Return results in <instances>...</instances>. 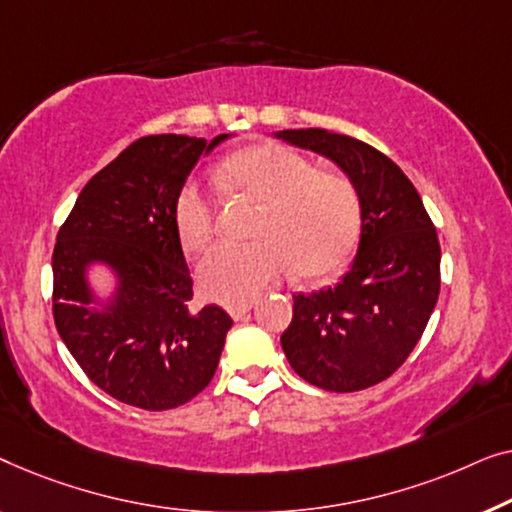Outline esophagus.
<instances>
[{"label":"esophagus","instance_id":"obj_1","mask_svg":"<svg viewBox=\"0 0 512 512\" xmlns=\"http://www.w3.org/2000/svg\"><path fill=\"white\" fill-rule=\"evenodd\" d=\"M250 308H253V304H250V301H243V304H232V306H227V313L232 315L234 320H241L243 315H246Z\"/></svg>","mask_w":512,"mask_h":512}]
</instances>
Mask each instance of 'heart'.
I'll return each instance as SVG.
<instances>
[{
  "label": "heart",
  "mask_w": 512,
  "mask_h": 512,
  "mask_svg": "<svg viewBox=\"0 0 512 512\" xmlns=\"http://www.w3.org/2000/svg\"><path fill=\"white\" fill-rule=\"evenodd\" d=\"M222 181L262 204L257 241H222L201 257L197 278L206 297L222 304L253 299L266 283L297 266L322 276L355 248L362 206L341 174H315L313 164L280 146H259L225 164ZM176 227L185 248L201 250L215 232V197L192 178L176 197Z\"/></svg>",
  "instance_id": "obj_1"
}]
</instances>
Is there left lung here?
I'll list each match as a JSON object with an SVG mask.
<instances>
[{"instance_id": "1", "label": "left lung", "mask_w": 512, "mask_h": 512, "mask_svg": "<svg viewBox=\"0 0 512 512\" xmlns=\"http://www.w3.org/2000/svg\"><path fill=\"white\" fill-rule=\"evenodd\" d=\"M325 157L362 206L357 255L336 285L294 294L280 336L287 362L327 392H359L390 378L420 341L441 290V246L420 194L390 157L329 129L271 132Z\"/></svg>"}]
</instances>
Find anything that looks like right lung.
Wrapping results in <instances>:
<instances>
[{
  "label": "right lung",
  "instance_id": "add662e5",
  "mask_svg": "<svg viewBox=\"0 0 512 512\" xmlns=\"http://www.w3.org/2000/svg\"><path fill=\"white\" fill-rule=\"evenodd\" d=\"M215 139L143 136L78 194L53 250L60 338L99 390L143 410H169L211 383L232 318L190 313L192 276L176 227V197ZM112 278L106 291L94 271Z\"/></svg>",
  "mask_w": 512,
  "mask_h": 512
}]
</instances>
